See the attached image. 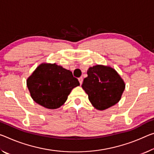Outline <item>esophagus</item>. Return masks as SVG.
<instances>
[{"label":"esophagus","instance_id":"1","mask_svg":"<svg viewBox=\"0 0 154 154\" xmlns=\"http://www.w3.org/2000/svg\"><path fill=\"white\" fill-rule=\"evenodd\" d=\"M78 80H79V82L80 83V85H82V83H83V78L82 77H79V79H78Z\"/></svg>","mask_w":154,"mask_h":154}]
</instances>
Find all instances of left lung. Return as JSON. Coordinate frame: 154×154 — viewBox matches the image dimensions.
Here are the masks:
<instances>
[{
  "label": "left lung",
  "mask_w": 154,
  "mask_h": 154,
  "mask_svg": "<svg viewBox=\"0 0 154 154\" xmlns=\"http://www.w3.org/2000/svg\"><path fill=\"white\" fill-rule=\"evenodd\" d=\"M87 74L82 87L95 108L104 110L120 101L125 84L114 68L96 65L90 67Z\"/></svg>",
  "instance_id": "left-lung-1"
}]
</instances>
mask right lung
<instances>
[{"label":"right lung","mask_w":154,"mask_h":154,"mask_svg":"<svg viewBox=\"0 0 154 154\" xmlns=\"http://www.w3.org/2000/svg\"><path fill=\"white\" fill-rule=\"evenodd\" d=\"M26 85L35 103L48 109H57L79 82L69 70L56 64L43 63L28 78Z\"/></svg>","instance_id":"add662e5"}]
</instances>
